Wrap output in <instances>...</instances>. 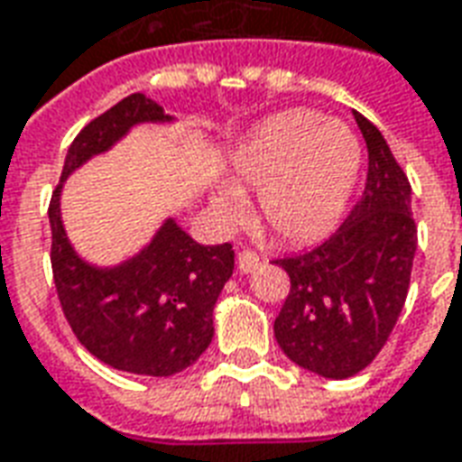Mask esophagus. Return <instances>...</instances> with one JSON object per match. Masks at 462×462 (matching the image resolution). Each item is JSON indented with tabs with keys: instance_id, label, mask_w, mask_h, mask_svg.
<instances>
[{
	"instance_id": "1",
	"label": "esophagus",
	"mask_w": 462,
	"mask_h": 462,
	"mask_svg": "<svg viewBox=\"0 0 462 462\" xmlns=\"http://www.w3.org/2000/svg\"><path fill=\"white\" fill-rule=\"evenodd\" d=\"M257 264H260V254H257V252L242 250L240 254H237V267H240V272L257 270Z\"/></svg>"
}]
</instances>
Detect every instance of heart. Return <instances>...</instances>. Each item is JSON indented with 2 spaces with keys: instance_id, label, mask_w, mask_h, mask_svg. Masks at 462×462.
<instances>
[{
  "instance_id": "heart-1",
  "label": "heart",
  "mask_w": 462,
  "mask_h": 462,
  "mask_svg": "<svg viewBox=\"0 0 462 462\" xmlns=\"http://www.w3.org/2000/svg\"><path fill=\"white\" fill-rule=\"evenodd\" d=\"M361 148L344 123L290 111L254 133L235 162V190L215 195L225 222L240 220V192L257 190L260 220L277 237H319L339 217L356 180Z\"/></svg>"
}]
</instances>
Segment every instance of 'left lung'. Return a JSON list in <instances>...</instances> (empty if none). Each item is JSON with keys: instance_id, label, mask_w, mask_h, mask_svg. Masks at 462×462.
Instances as JSON below:
<instances>
[{"instance_id": "8db88e82", "label": "left lung", "mask_w": 462, "mask_h": 462, "mask_svg": "<svg viewBox=\"0 0 462 462\" xmlns=\"http://www.w3.org/2000/svg\"><path fill=\"white\" fill-rule=\"evenodd\" d=\"M366 141L361 198L327 240L274 260L290 274V294L274 337L282 351L324 378L364 371L386 346L406 304L418 225L411 182L374 123L354 111Z\"/></svg>"}]
</instances>
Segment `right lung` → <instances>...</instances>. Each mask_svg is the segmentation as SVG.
Here are the masks:
<instances>
[{
	"mask_svg": "<svg viewBox=\"0 0 462 462\" xmlns=\"http://www.w3.org/2000/svg\"><path fill=\"white\" fill-rule=\"evenodd\" d=\"M171 116L143 94L125 96L86 123L66 152L61 182L131 125ZM51 192V272L69 327L98 361L141 376H172L212 341V310L235 270L230 242L205 247L168 220L145 250L114 270L91 267L66 240L59 192Z\"/></svg>",
	"mask_w": 462,
	"mask_h": 462,
	"instance_id": "add662e5",
	"label": "right lung"
}]
</instances>
